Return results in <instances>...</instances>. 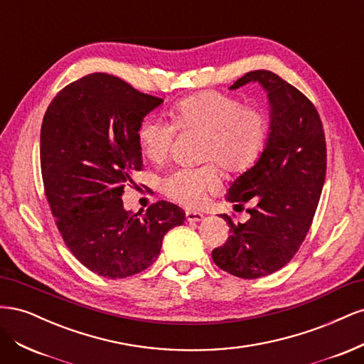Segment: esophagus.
<instances>
[{
	"mask_svg": "<svg viewBox=\"0 0 364 364\" xmlns=\"http://www.w3.org/2000/svg\"><path fill=\"white\" fill-rule=\"evenodd\" d=\"M185 217L188 222H202L203 220V214L200 213H196V211H186Z\"/></svg>",
	"mask_w": 364,
	"mask_h": 364,
	"instance_id": "obj_1",
	"label": "esophagus"
}]
</instances>
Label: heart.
<instances>
[{"instance_id": "heart-1", "label": "heart", "mask_w": 364, "mask_h": 364, "mask_svg": "<svg viewBox=\"0 0 364 364\" xmlns=\"http://www.w3.org/2000/svg\"><path fill=\"white\" fill-rule=\"evenodd\" d=\"M171 123L146 117L136 130L144 158L161 165L168 159L176 130L202 132L199 159L218 164L228 174H243L261 158L270 135V117L262 107L245 106L237 97L218 91H202L176 102ZM214 164L182 167L162 179V193L183 206L196 208L206 194L218 188Z\"/></svg>"}]
</instances>
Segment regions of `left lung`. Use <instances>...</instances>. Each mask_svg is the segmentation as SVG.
<instances>
[{
    "mask_svg": "<svg viewBox=\"0 0 364 364\" xmlns=\"http://www.w3.org/2000/svg\"><path fill=\"white\" fill-rule=\"evenodd\" d=\"M259 82L269 94L270 135L261 158L230 185L225 199L241 208L245 223L222 214L229 225L226 243L213 250L217 266L243 279L282 269L299 250L313 223L326 173L325 132L308 98L267 70L246 73L230 90Z\"/></svg>",
    "mask_w": 364,
    "mask_h": 364,
    "instance_id": "obj_1",
    "label": "left lung"
}]
</instances>
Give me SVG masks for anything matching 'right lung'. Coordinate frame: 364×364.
Returning a JSON list of instances; mask_svg holds the SVG:
<instances>
[{
    "label": "right lung",
    "mask_w": 364,
    "mask_h": 364,
    "mask_svg": "<svg viewBox=\"0 0 364 364\" xmlns=\"http://www.w3.org/2000/svg\"><path fill=\"white\" fill-rule=\"evenodd\" d=\"M162 102L94 73L60 90L43 115L41 170L51 214L73 255L98 277L146 270L159 257L164 235L185 220L170 202L134 214L121 200L132 174L142 170L139 123Z\"/></svg>",
    "instance_id": "add662e5"
}]
</instances>
